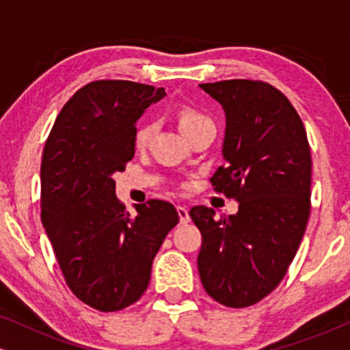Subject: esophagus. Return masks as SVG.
I'll use <instances>...</instances> for the list:
<instances>
[{
	"instance_id": "esophagus-1",
	"label": "esophagus",
	"mask_w": 350,
	"mask_h": 350,
	"mask_svg": "<svg viewBox=\"0 0 350 350\" xmlns=\"http://www.w3.org/2000/svg\"><path fill=\"white\" fill-rule=\"evenodd\" d=\"M176 212H178V217H180V223L181 224L189 223V212H188V208L183 207V205H178V207H176Z\"/></svg>"
}]
</instances>
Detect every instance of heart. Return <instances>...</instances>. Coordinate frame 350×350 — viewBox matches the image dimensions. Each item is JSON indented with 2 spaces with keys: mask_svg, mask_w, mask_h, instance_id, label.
<instances>
[{
  "mask_svg": "<svg viewBox=\"0 0 350 350\" xmlns=\"http://www.w3.org/2000/svg\"><path fill=\"white\" fill-rule=\"evenodd\" d=\"M210 119L202 114L198 109L191 108V107H183L180 109L178 113V122H180V129L181 132H186L189 131V129H193L196 126H199V124L202 122H207ZM156 122L154 121H145L142 122L140 126L137 127L135 133H133V143H135L137 148H145L150 140L154 135L156 132Z\"/></svg>",
  "mask_w": 350,
  "mask_h": 350,
  "instance_id": "1",
  "label": "heart"
}]
</instances>
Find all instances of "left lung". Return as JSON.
<instances>
[{"mask_svg":"<svg viewBox=\"0 0 350 350\" xmlns=\"http://www.w3.org/2000/svg\"><path fill=\"white\" fill-rule=\"evenodd\" d=\"M226 114L224 165L215 191L236 199V215L189 217L202 234L200 282L219 304L247 308L271 293L298 252L310 213V148L293 105L271 84L229 79L199 84Z\"/></svg>","mask_w":350,"mask_h":350,"instance_id":"8db88e82","label":"left lung"}]
</instances>
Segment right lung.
Returning a JSON list of instances; mask_svg holds the SVG:
<instances>
[{"instance_id": "add662e5", "label": "right lung", "mask_w": 350, "mask_h": 350, "mask_svg": "<svg viewBox=\"0 0 350 350\" xmlns=\"http://www.w3.org/2000/svg\"><path fill=\"white\" fill-rule=\"evenodd\" d=\"M164 88L94 81L57 116L41 162V219L70 290L90 308L114 312L140 299L175 207L151 199L131 215L113 175L135 154L137 121Z\"/></svg>"}]
</instances>
